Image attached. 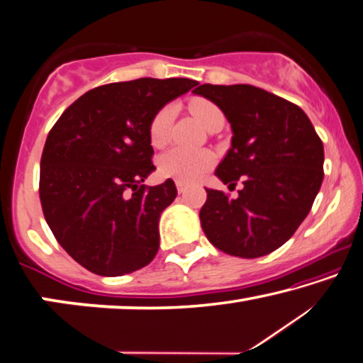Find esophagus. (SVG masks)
<instances>
[{"instance_id":"esophagus-1","label":"esophagus","mask_w":363,"mask_h":363,"mask_svg":"<svg viewBox=\"0 0 363 363\" xmlns=\"http://www.w3.org/2000/svg\"><path fill=\"white\" fill-rule=\"evenodd\" d=\"M176 187H177V192H179V194H184V192L187 191V186L184 182H181V181L176 182Z\"/></svg>"}]
</instances>
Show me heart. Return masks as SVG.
<instances>
[{
	"label": "heart",
	"instance_id": "heart-1",
	"mask_svg": "<svg viewBox=\"0 0 363 363\" xmlns=\"http://www.w3.org/2000/svg\"><path fill=\"white\" fill-rule=\"evenodd\" d=\"M189 109L194 113V117L202 123L205 128H208L216 118L223 117V113L215 106L212 101L196 97L189 104ZM174 117V111L171 106H164L151 117L148 127L150 143L155 148L164 147L171 135V123ZM213 164V155L207 150H187V148H171L160 156L158 169L163 177L181 182H192L199 179L210 166Z\"/></svg>",
	"mask_w": 363,
	"mask_h": 363
}]
</instances>
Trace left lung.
<instances>
[{
    "mask_svg": "<svg viewBox=\"0 0 363 363\" xmlns=\"http://www.w3.org/2000/svg\"><path fill=\"white\" fill-rule=\"evenodd\" d=\"M194 93L218 106L233 132L216 177L245 186L236 199L205 189L203 233L230 256H266L310 213L324 177L321 138L298 106L256 86L202 84Z\"/></svg>",
    "mask_w": 363,
    "mask_h": 363,
    "instance_id": "1",
    "label": "left lung"
}]
</instances>
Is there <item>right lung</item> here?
<instances>
[{
  "mask_svg": "<svg viewBox=\"0 0 363 363\" xmlns=\"http://www.w3.org/2000/svg\"><path fill=\"white\" fill-rule=\"evenodd\" d=\"M197 84L187 78H140L99 86L52 127L40 160L43 216L84 269L118 277L155 259L160 216L177 189L171 179L143 184L156 169L150 121Z\"/></svg>",
  "mask_w": 363,
  "mask_h": 363,
  "instance_id": "obj_1",
  "label": "right lung"
}]
</instances>
